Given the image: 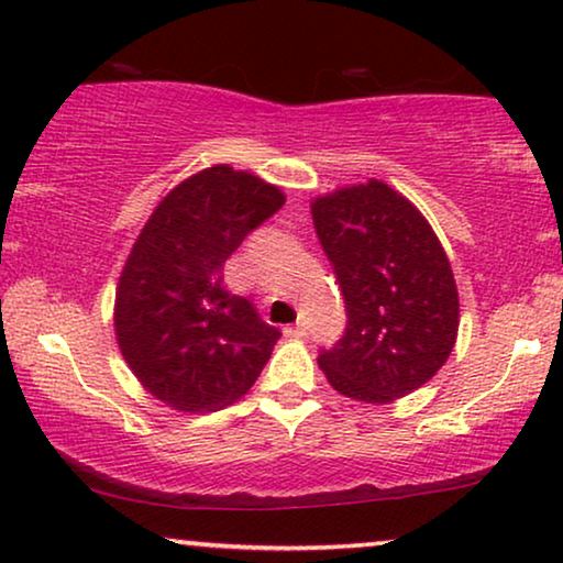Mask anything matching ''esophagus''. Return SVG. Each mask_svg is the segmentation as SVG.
Instances as JSON below:
<instances>
[{
  "instance_id": "esophagus-1",
  "label": "esophagus",
  "mask_w": 563,
  "mask_h": 563,
  "mask_svg": "<svg viewBox=\"0 0 563 563\" xmlns=\"http://www.w3.org/2000/svg\"><path fill=\"white\" fill-rule=\"evenodd\" d=\"M284 335H289V338H305V335H307V328H305V325L284 328Z\"/></svg>"
}]
</instances>
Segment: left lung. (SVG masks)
<instances>
[{"label":"left lung","mask_w":563,"mask_h":563,"mask_svg":"<svg viewBox=\"0 0 563 563\" xmlns=\"http://www.w3.org/2000/svg\"><path fill=\"white\" fill-rule=\"evenodd\" d=\"M310 210L349 312L318 358L330 387L366 405L420 389L459 335L456 279L430 222L379 179L314 197Z\"/></svg>","instance_id":"left-lung-1"}]
</instances>
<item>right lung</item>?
Listing matches in <instances>:
<instances>
[{
	"mask_svg": "<svg viewBox=\"0 0 563 563\" xmlns=\"http://www.w3.org/2000/svg\"><path fill=\"white\" fill-rule=\"evenodd\" d=\"M284 202L256 174L214 164L151 212L114 291V338L148 395L179 412H214L258 379L282 333L230 295L222 266Z\"/></svg>",
	"mask_w": 563,
	"mask_h": 563,
	"instance_id": "1",
	"label": "right lung"
}]
</instances>
